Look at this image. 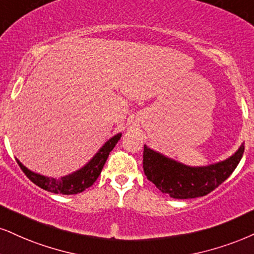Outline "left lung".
<instances>
[{
	"mask_svg": "<svg viewBox=\"0 0 254 254\" xmlns=\"http://www.w3.org/2000/svg\"><path fill=\"white\" fill-rule=\"evenodd\" d=\"M244 145L227 160L207 167H189L143 146V172L147 179L174 199H192L214 190L233 173L244 154Z\"/></svg>",
	"mask_w": 254,
	"mask_h": 254,
	"instance_id": "8db88e82",
	"label": "left lung"
}]
</instances>
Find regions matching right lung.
<instances>
[{"mask_svg": "<svg viewBox=\"0 0 254 254\" xmlns=\"http://www.w3.org/2000/svg\"><path fill=\"white\" fill-rule=\"evenodd\" d=\"M120 137L121 134H117L115 136H113L112 139H109L103 145L99 153H96V155L83 168L58 180L34 173V172H31L24 167L20 161H16L18 166L21 167V170L23 171V173L27 175V178H29V180L33 181L36 186L41 187V189L56 194H67V195L77 194L83 192L84 190L88 189V187H90L95 183L100 173H101L103 165H105L106 160H107L109 153L114 148L115 145H117Z\"/></svg>", "mask_w": 254, "mask_h": 254, "instance_id": "obj_1", "label": "right lung"}]
</instances>
